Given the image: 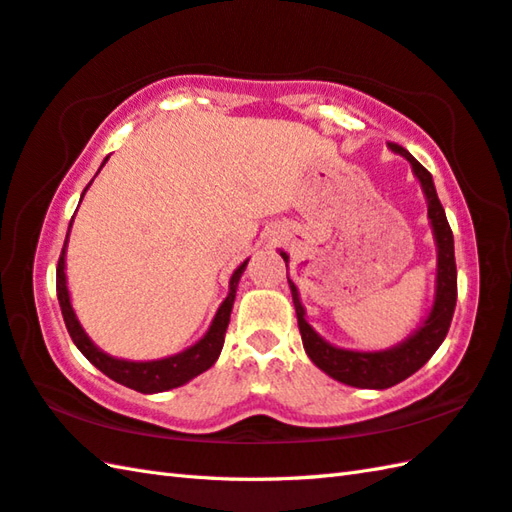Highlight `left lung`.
Here are the masks:
<instances>
[{"instance_id":"obj_1","label":"left lung","mask_w":512,"mask_h":512,"mask_svg":"<svg viewBox=\"0 0 512 512\" xmlns=\"http://www.w3.org/2000/svg\"><path fill=\"white\" fill-rule=\"evenodd\" d=\"M389 148L395 154H402L406 161L411 163L417 179L422 183V190L429 203V218L433 227V236L437 243V278H435V302L431 314L426 316L422 327L417 329L411 338L395 344L387 351H351V349H338L322 340L318 333L311 329L305 320V307L300 305L298 289L291 283V298H294L296 316H298V329L302 336V347H305L307 356L318 369L331 375L333 380L349 387L358 389H389L413 375L417 369H422L437 347L444 342L448 327H451L455 302H457V267H455V247H453V232L451 225L446 221L444 207L437 198L433 176L424 168V165L415 159L411 152H406L402 145L389 143ZM285 265L289 256L280 252Z\"/></svg>"}]
</instances>
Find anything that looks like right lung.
<instances>
[{
	"mask_svg": "<svg viewBox=\"0 0 512 512\" xmlns=\"http://www.w3.org/2000/svg\"><path fill=\"white\" fill-rule=\"evenodd\" d=\"M101 165H106V161H103ZM86 190H83V194H86ZM70 225H72V221H70ZM66 245H68V236H66V243H64V249H61V256L57 263V298H59L61 314H64L66 329L70 333L72 342L77 344V349L92 364H95L101 373H106L110 380L119 382V384H123V387L134 389L139 393H159V391L176 389V387H181V384L190 382L192 378H196V375H201L203 371L210 369L212 364L218 360V356H221L225 331L229 325V316H232L238 280H241V276H243L247 260L232 274V280H229V294L223 300V305L218 307L216 316L212 320V327L207 329V333L201 340L192 344L190 349L176 353V356H170V358L150 360V362H130V360H119V358L108 356V353H103L79 325L75 309H72V305H70V294H68V285H66V271H64L66 269Z\"/></svg>",
	"mask_w": 512,
	"mask_h": 512,
	"instance_id": "obj_1",
	"label": "right lung"
}]
</instances>
